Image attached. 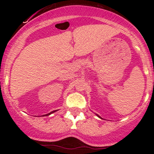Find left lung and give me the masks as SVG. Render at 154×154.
I'll return each instance as SVG.
<instances>
[{"label": "left lung", "instance_id": "8db88e82", "mask_svg": "<svg viewBox=\"0 0 154 154\" xmlns=\"http://www.w3.org/2000/svg\"><path fill=\"white\" fill-rule=\"evenodd\" d=\"M96 114V116H98V117H99V118H100V119H103V118H102V117H100V116L99 115H98V114Z\"/></svg>", "mask_w": 154, "mask_h": 154}]
</instances>
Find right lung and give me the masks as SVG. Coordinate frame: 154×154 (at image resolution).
<instances>
[{"label": "right lung", "mask_w": 154, "mask_h": 154, "mask_svg": "<svg viewBox=\"0 0 154 154\" xmlns=\"http://www.w3.org/2000/svg\"><path fill=\"white\" fill-rule=\"evenodd\" d=\"M58 110H55V111H51V112H50V113H48V114H45V115H43V116H49V115H51V114H53V113H54V112H56V111H57Z\"/></svg>", "instance_id": "right-lung-1"}]
</instances>
